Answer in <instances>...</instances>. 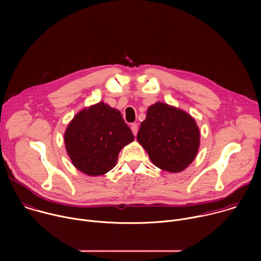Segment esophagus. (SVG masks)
Here are the masks:
<instances>
[{
	"instance_id": "34e87169",
	"label": "esophagus",
	"mask_w": 261,
	"mask_h": 261,
	"mask_svg": "<svg viewBox=\"0 0 261 261\" xmlns=\"http://www.w3.org/2000/svg\"><path fill=\"white\" fill-rule=\"evenodd\" d=\"M131 130H132L133 134H134V135H136V134H137V131H138V125H137L136 123L131 124Z\"/></svg>"
}]
</instances>
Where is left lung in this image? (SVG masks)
I'll list each match as a JSON object with an SVG mask.
<instances>
[{"label": "left lung", "mask_w": 261, "mask_h": 261, "mask_svg": "<svg viewBox=\"0 0 261 261\" xmlns=\"http://www.w3.org/2000/svg\"><path fill=\"white\" fill-rule=\"evenodd\" d=\"M137 140L154 165L165 171L179 172L196 157L199 129L187 113L158 102L148 107Z\"/></svg>", "instance_id": "8db88e82"}]
</instances>
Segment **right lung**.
I'll list each match as a JSON object with an SVG mask.
<instances>
[{"label": "right lung", "mask_w": 261, "mask_h": 261, "mask_svg": "<svg viewBox=\"0 0 261 261\" xmlns=\"http://www.w3.org/2000/svg\"><path fill=\"white\" fill-rule=\"evenodd\" d=\"M134 140L119 110L99 102L79 113L65 133L70 159L88 175H101L113 169L122 148Z\"/></svg>", "instance_id": "obj_1"}]
</instances>
